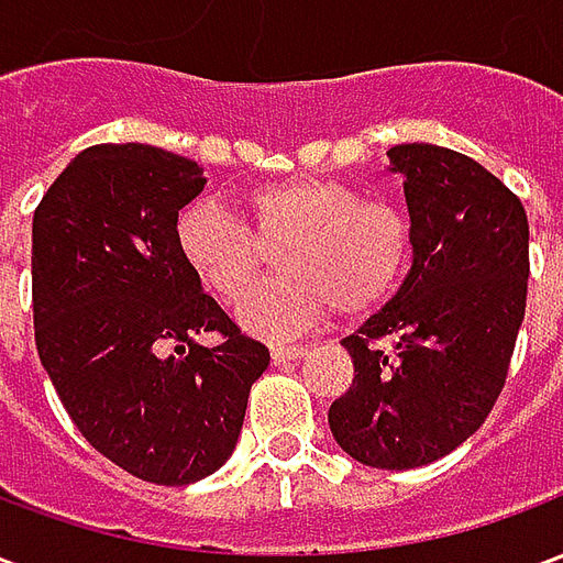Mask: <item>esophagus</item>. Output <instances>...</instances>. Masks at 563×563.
Segmentation results:
<instances>
[{
	"mask_svg": "<svg viewBox=\"0 0 563 563\" xmlns=\"http://www.w3.org/2000/svg\"><path fill=\"white\" fill-rule=\"evenodd\" d=\"M307 346H298V343H277V346H271V358L283 365V362H298V358H305Z\"/></svg>",
	"mask_w": 563,
	"mask_h": 563,
	"instance_id": "1",
	"label": "esophagus"
}]
</instances>
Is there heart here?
<instances>
[{"label":"heart","mask_w":563,"mask_h":563,"mask_svg":"<svg viewBox=\"0 0 563 563\" xmlns=\"http://www.w3.org/2000/svg\"><path fill=\"white\" fill-rule=\"evenodd\" d=\"M250 224L217 201H189L174 220V246L198 283L220 301H238L280 243L282 274L238 307L246 331L262 338L305 334L341 310L365 317L389 301L413 258V225L401 208L362 198L346 180L295 174L250 186Z\"/></svg>","instance_id":"1"}]
</instances>
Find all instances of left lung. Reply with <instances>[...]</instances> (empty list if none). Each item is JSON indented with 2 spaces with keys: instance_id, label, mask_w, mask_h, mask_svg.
Masks as SVG:
<instances>
[{
  "instance_id": "left-lung-1",
  "label": "left lung",
  "mask_w": 563,
  "mask_h": 563,
  "mask_svg": "<svg viewBox=\"0 0 563 563\" xmlns=\"http://www.w3.org/2000/svg\"><path fill=\"white\" fill-rule=\"evenodd\" d=\"M413 268L379 313L343 338L353 386L331 404L343 452L386 471L443 459L504 391L528 301V213L459 150L398 144Z\"/></svg>"
}]
</instances>
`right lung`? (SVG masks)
Masks as SVG:
<instances>
[{"mask_svg": "<svg viewBox=\"0 0 563 563\" xmlns=\"http://www.w3.org/2000/svg\"><path fill=\"white\" fill-rule=\"evenodd\" d=\"M205 184V168L168 150L96 144L32 217L38 358L87 443L153 485L225 464L271 362L174 246L177 210ZM201 330L221 343L192 344Z\"/></svg>", "mask_w": 563, "mask_h": 563, "instance_id": "1", "label": "right lung"}]
</instances>
